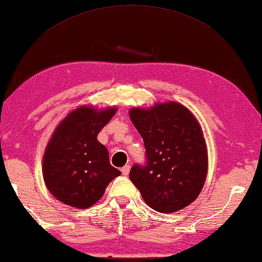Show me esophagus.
<instances>
[{"mask_svg":"<svg viewBox=\"0 0 262 262\" xmlns=\"http://www.w3.org/2000/svg\"><path fill=\"white\" fill-rule=\"evenodd\" d=\"M130 164H125V166H124L123 168H122V173L124 176H127L128 175V172H130Z\"/></svg>","mask_w":262,"mask_h":262,"instance_id":"1","label":"esophagus"}]
</instances>
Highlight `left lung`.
<instances>
[{
	"instance_id": "left-lung-1",
	"label": "left lung",
	"mask_w": 262,
	"mask_h": 262,
	"mask_svg": "<svg viewBox=\"0 0 262 262\" xmlns=\"http://www.w3.org/2000/svg\"><path fill=\"white\" fill-rule=\"evenodd\" d=\"M130 118L146 149L145 163L132 166L130 180L146 204L173 213L193 203L207 175V149L195 117L170 101L149 110L131 109Z\"/></svg>"
}]
</instances>
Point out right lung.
<instances>
[{"label":"right lung","instance_id":"right-lung-1","mask_svg":"<svg viewBox=\"0 0 262 262\" xmlns=\"http://www.w3.org/2000/svg\"><path fill=\"white\" fill-rule=\"evenodd\" d=\"M116 113L80 107L55 130L43 155V180L55 198L76 208H89L121 175L109 162L107 148L96 137Z\"/></svg>","mask_w":262,"mask_h":262}]
</instances>
